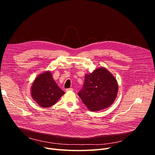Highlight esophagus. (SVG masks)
Returning a JSON list of instances; mask_svg holds the SVG:
<instances>
[{
	"label": "esophagus",
	"instance_id": "obj_1",
	"mask_svg": "<svg viewBox=\"0 0 155 155\" xmlns=\"http://www.w3.org/2000/svg\"><path fill=\"white\" fill-rule=\"evenodd\" d=\"M74 89L72 88H67L66 89V91L68 92V91H73Z\"/></svg>",
	"mask_w": 155,
	"mask_h": 155
}]
</instances>
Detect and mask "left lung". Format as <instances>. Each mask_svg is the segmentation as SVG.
<instances>
[{
  "label": "left lung",
  "mask_w": 155,
  "mask_h": 155,
  "mask_svg": "<svg viewBox=\"0 0 155 155\" xmlns=\"http://www.w3.org/2000/svg\"><path fill=\"white\" fill-rule=\"evenodd\" d=\"M118 91L116 79L105 67L87 74L82 90L78 94L88 110L99 111L110 107Z\"/></svg>",
  "instance_id": "1"
}]
</instances>
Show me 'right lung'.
<instances>
[{
  "label": "right lung",
  "mask_w": 155,
  "mask_h": 155,
  "mask_svg": "<svg viewBox=\"0 0 155 155\" xmlns=\"http://www.w3.org/2000/svg\"><path fill=\"white\" fill-rule=\"evenodd\" d=\"M64 94L54 80L50 70L38 75L31 87V96L41 107L48 108L54 105Z\"/></svg>",
  "instance_id": "obj_1"
}]
</instances>
